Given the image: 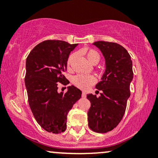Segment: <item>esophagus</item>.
Returning <instances> with one entry per match:
<instances>
[{
  "instance_id": "obj_1",
  "label": "esophagus",
  "mask_w": 158,
  "mask_h": 158,
  "mask_svg": "<svg viewBox=\"0 0 158 158\" xmlns=\"http://www.w3.org/2000/svg\"><path fill=\"white\" fill-rule=\"evenodd\" d=\"M85 97H86V94H85V92H83V93H82V97L85 98Z\"/></svg>"
}]
</instances>
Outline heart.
Instances as JSON below:
<instances>
[{
	"label": "heart",
	"instance_id": "obj_1",
	"mask_svg": "<svg viewBox=\"0 0 158 158\" xmlns=\"http://www.w3.org/2000/svg\"><path fill=\"white\" fill-rule=\"evenodd\" d=\"M84 54H85L87 59L91 64H97L100 60V55L97 51L94 49H85L84 51ZM75 53L71 54L67 59V64L70 65L72 61L74 59ZM73 83L76 85L77 87L82 89H87L95 83L96 78L93 75H77L73 77Z\"/></svg>",
	"mask_w": 158,
	"mask_h": 158
}]
</instances>
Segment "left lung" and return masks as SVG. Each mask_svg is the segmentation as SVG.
Returning <instances> with one entry per match:
<instances>
[{
    "label": "left lung",
    "mask_w": 158,
    "mask_h": 158,
    "mask_svg": "<svg viewBox=\"0 0 158 158\" xmlns=\"http://www.w3.org/2000/svg\"><path fill=\"white\" fill-rule=\"evenodd\" d=\"M93 45L103 54L105 71L96 85V89L102 91L100 97L87 94L91 102L88 121L92 131L106 133L119 124L126 112L134 77L132 61L126 49L116 43L97 41Z\"/></svg>",
    "instance_id": "left-lung-1"
}]
</instances>
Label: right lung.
I'll return each instance as SVG.
<instances>
[{
  "label": "right lung",
  "instance_id": "add662e5",
  "mask_svg": "<svg viewBox=\"0 0 158 158\" xmlns=\"http://www.w3.org/2000/svg\"><path fill=\"white\" fill-rule=\"evenodd\" d=\"M77 45L45 40L32 49L26 60L24 83L30 107L37 123L53 134L66 130L67 114L81 97V91L74 85L67 87L64 94L59 93L57 87L58 82L67 81L63 73L69 54Z\"/></svg>",
  "mask_w": 158,
  "mask_h": 158
}]
</instances>
